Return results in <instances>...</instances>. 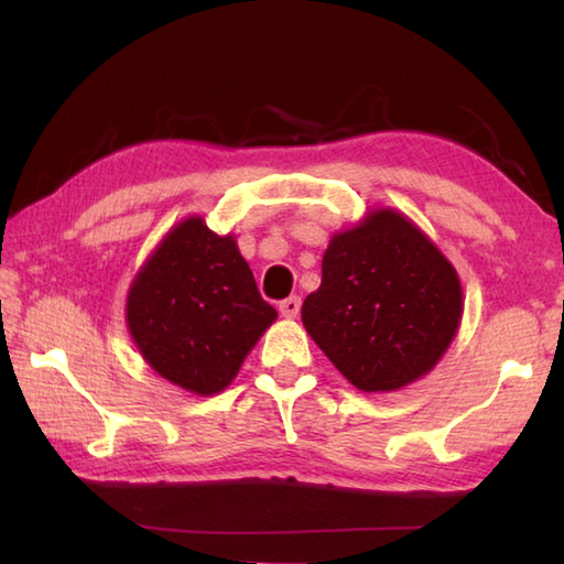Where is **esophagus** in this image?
<instances>
[{
    "mask_svg": "<svg viewBox=\"0 0 564 564\" xmlns=\"http://www.w3.org/2000/svg\"><path fill=\"white\" fill-rule=\"evenodd\" d=\"M299 308H302V299H299V296H286L280 302V314L284 318H296Z\"/></svg>",
    "mask_w": 564,
    "mask_h": 564,
    "instance_id": "esophagus-1",
    "label": "esophagus"
}]
</instances>
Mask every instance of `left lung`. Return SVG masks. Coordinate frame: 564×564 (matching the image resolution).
<instances>
[{
  "label": "left lung",
  "mask_w": 564,
  "mask_h": 564,
  "mask_svg": "<svg viewBox=\"0 0 564 564\" xmlns=\"http://www.w3.org/2000/svg\"><path fill=\"white\" fill-rule=\"evenodd\" d=\"M463 312V284L445 252L406 214L375 206L330 236L302 324L355 389L387 394L441 362Z\"/></svg>",
  "instance_id": "obj_1"
}]
</instances>
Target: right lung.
<instances>
[{"label":"right lung","mask_w":564,"mask_h":564,"mask_svg":"<svg viewBox=\"0 0 564 564\" xmlns=\"http://www.w3.org/2000/svg\"><path fill=\"white\" fill-rule=\"evenodd\" d=\"M123 314L148 367L194 397L224 392L278 318L236 236L214 234L199 214L160 238L126 292Z\"/></svg>","instance_id":"1"}]
</instances>
